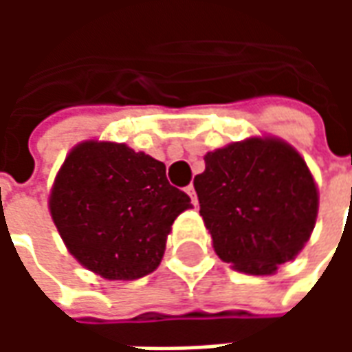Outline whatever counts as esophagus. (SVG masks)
Returning a JSON list of instances; mask_svg holds the SVG:
<instances>
[{
	"label": "esophagus",
	"instance_id": "1",
	"mask_svg": "<svg viewBox=\"0 0 352 352\" xmlns=\"http://www.w3.org/2000/svg\"><path fill=\"white\" fill-rule=\"evenodd\" d=\"M184 192H186V194L190 196L192 204H194V206H198V198H196V190H194V186H192V184H188V186L184 188Z\"/></svg>",
	"mask_w": 352,
	"mask_h": 352
}]
</instances>
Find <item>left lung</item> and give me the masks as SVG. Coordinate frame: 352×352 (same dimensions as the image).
Instances as JSON below:
<instances>
[{"label": "left lung", "mask_w": 352, "mask_h": 352, "mask_svg": "<svg viewBox=\"0 0 352 352\" xmlns=\"http://www.w3.org/2000/svg\"><path fill=\"white\" fill-rule=\"evenodd\" d=\"M194 177L199 214L221 260L272 275L307 243L318 196L307 164L277 139L251 138L206 154Z\"/></svg>", "instance_id": "obj_1"}]
</instances>
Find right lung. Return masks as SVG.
Returning <instances> with one entry per match:
<instances>
[{"instance_id": "add662e5", "label": "right lung", "mask_w": 352, "mask_h": 352, "mask_svg": "<svg viewBox=\"0 0 352 352\" xmlns=\"http://www.w3.org/2000/svg\"><path fill=\"white\" fill-rule=\"evenodd\" d=\"M188 207L162 162L122 143L75 146L50 194V214L69 252L111 280L154 272L171 224Z\"/></svg>"}]
</instances>
